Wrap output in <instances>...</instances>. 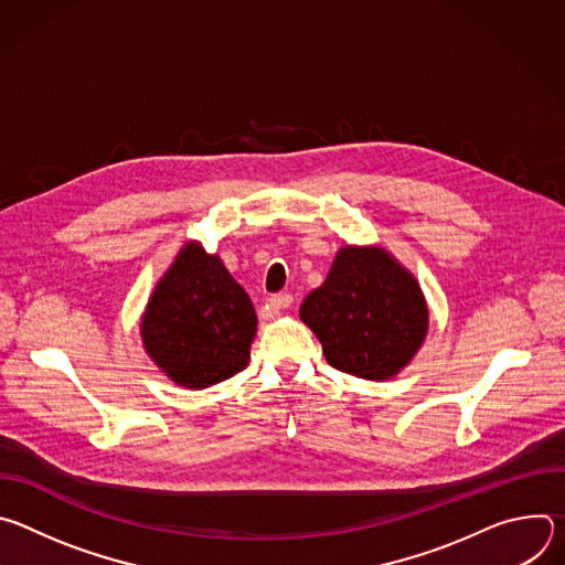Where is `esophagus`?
<instances>
[{
  "label": "esophagus",
  "mask_w": 565,
  "mask_h": 565,
  "mask_svg": "<svg viewBox=\"0 0 565 565\" xmlns=\"http://www.w3.org/2000/svg\"><path fill=\"white\" fill-rule=\"evenodd\" d=\"M290 303H292V295L281 292V295H273V297L266 301V308H268L273 315H281L286 308H290Z\"/></svg>",
  "instance_id": "34e87169"
}]
</instances>
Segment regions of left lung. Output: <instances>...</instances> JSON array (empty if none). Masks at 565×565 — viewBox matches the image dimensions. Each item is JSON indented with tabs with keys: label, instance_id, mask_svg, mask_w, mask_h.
Listing matches in <instances>:
<instances>
[{
	"label": "left lung",
	"instance_id": "left-lung-1",
	"mask_svg": "<svg viewBox=\"0 0 565 565\" xmlns=\"http://www.w3.org/2000/svg\"><path fill=\"white\" fill-rule=\"evenodd\" d=\"M338 371L388 380L425 342L429 310L416 277L384 248L344 246L327 277L299 308Z\"/></svg>",
	"mask_w": 565,
	"mask_h": 565
}]
</instances>
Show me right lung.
<instances>
[{"instance_id":"obj_1","label":"right lung","mask_w":565,"mask_h":565,"mask_svg":"<svg viewBox=\"0 0 565 565\" xmlns=\"http://www.w3.org/2000/svg\"><path fill=\"white\" fill-rule=\"evenodd\" d=\"M257 333L248 292L216 255L190 241L147 301L140 335L168 377L205 388L244 371Z\"/></svg>"}]
</instances>
